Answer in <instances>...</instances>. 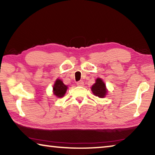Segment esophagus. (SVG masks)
Here are the masks:
<instances>
[{"instance_id": "1", "label": "esophagus", "mask_w": 155, "mask_h": 155, "mask_svg": "<svg viewBox=\"0 0 155 155\" xmlns=\"http://www.w3.org/2000/svg\"><path fill=\"white\" fill-rule=\"evenodd\" d=\"M77 85L78 86H83L84 85V82L83 81H79L77 82Z\"/></svg>"}]
</instances>
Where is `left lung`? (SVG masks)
Segmentation results:
<instances>
[{
  "instance_id": "1",
  "label": "left lung",
  "mask_w": 155,
  "mask_h": 155,
  "mask_svg": "<svg viewBox=\"0 0 155 155\" xmlns=\"http://www.w3.org/2000/svg\"><path fill=\"white\" fill-rule=\"evenodd\" d=\"M91 89L94 95L98 96L99 98H104L107 92L105 84L100 78H97L96 80V83L94 84Z\"/></svg>"
}]
</instances>
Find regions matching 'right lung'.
Returning <instances> with one entry per match:
<instances>
[{"label": "right lung", "instance_id": "1", "mask_svg": "<svg viewBox=\"0 0 155 155\" xmlns=\"http://www.w3.org/2000/svg\"><path fill=\"white\" fill-rule=\"evenodd\" d=\"M68 89L66 85H65L64 83L60 79H57L53 86L54 94L59 98H61L64 96Z\"/></svg>", "mask_w": 155, "mask_h": 155}]
</instances>
